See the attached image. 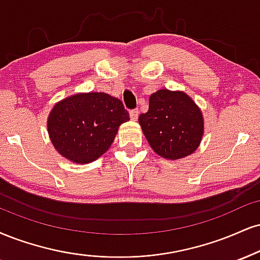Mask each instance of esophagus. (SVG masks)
<instances>
[{
	"mask_svg": "<svg viewBox=\"0 0 260 260\" xmlns=\"http://www.w3.org/2000/svg\"><path fill=\"white\" fill-rule=\"evenodd\" d=\"M138 114H139L138 110H132V111H131V112H129L131 120H132V121H137V120H138Z\"/></svg>",
	"mask_w": 260,
	"mask_h": 260,
	"instance_id": "34e87169",
	"label": "esophagus"
}]
</instances>
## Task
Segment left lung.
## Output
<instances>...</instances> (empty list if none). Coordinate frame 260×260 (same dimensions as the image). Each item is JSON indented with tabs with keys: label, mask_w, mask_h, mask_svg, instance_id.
<instances>
[{
	"label": "left lung",
	"mask_w": 260,
	"mask_h": 260,
	"mask_svg": "<svg viewBox=\"0 0 260 260\" xmlns=\"http://www.w3.org/2000/svg\"><path fill=\"white\" fill-rule=\"evenodd\" d=\"M139 124L156 154L173 161L193 154L205 132L201 109L181 90L152 93L149 110L140 115Z\"/></svg>",
	"instance_id": "left-lung-1"
}]
</instances>
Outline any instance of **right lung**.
Returning <instances> with one entry per match:
<instances>
[{"instance_id": "obj_1", "label": "right lung", "mask_w": 260, "mask_h": 260, "mask_svg": "<svg viewBox=\"0 0 260 260\" xmlns=\"http://www.w3.org/2000/svg\"><path fill=\"white\" fill-rule=\"evenodd\" d=\"M127 121L129 114L120 99L103 92L77 93L53 106L47 129L62 157L86 165L108 151L118 127Z\"/></svg>"}]
</instances>
